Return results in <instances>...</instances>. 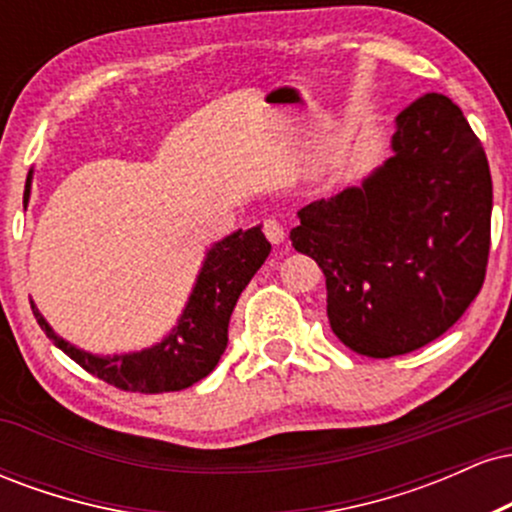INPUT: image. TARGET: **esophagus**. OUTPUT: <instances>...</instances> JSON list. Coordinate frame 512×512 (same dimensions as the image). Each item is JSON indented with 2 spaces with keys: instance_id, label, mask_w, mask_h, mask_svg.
Instances as JSON below:
<instances>
[{
  "instance_id": "1",
  "label": "esophagus",
  "mask_w": 512,
  "mask_h": 512,
  "mask_svg": "<svg viewBox=\"0 0 512 512\" xmlns=\"http://www.w3.org/2000/svg\"><path fill=\"white\" fill-rule=\"evenodd\" d=\"M262 231H264V236H267L269 243H274V245L284 243L286 231H284V226H281V223L276 221V219H264Z\"/></svg>"
}]
</instances>
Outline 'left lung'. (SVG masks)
Wrapping results in <instances>:
<instances>
[{"mask_svg": "<svg viewBox=\"0 0 512 512\" xmlns=\"http://www.w3.org/2000/svg\"><path fill=\"white\" fill-rule=\"evenodd\" d=\"M491 207L489 161L462 110L440 93L404 108L383 166L310 202L291 231L325 274L339 342L390 358L448 332L484 284Z\"/></svg>", "mask_w": 512, "mask_h": 512, "instance_id": "left-lung-1", "label": "left lung"}]
</instances>
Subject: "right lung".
<instances>
[{
    "label": "right lung",
    "mask_w": 512,
    "mask_h": 512,
    "mask_svg": "<svg viewBox=\"0 0 512 512\" xmlns=\"http://www.w3.org/2000/svg\"><path fill=\"white\" fill-rule=\"evenodd\" d=\"M31 180L33 170H28L23 204H28V197H31ZM269 252H272V245L264 238L262 226H252L248 231L238 228L236 233L211 245L178 325L163 342L149 349L132 351V354L96 356L76 349L74 344L64 342L52 332L48 320L40 315L33 301L31 308L40 330L48 334L52 344L108 385L125 392H146V395L185 390L207 378L216 368L221 354L226 351L228 322H231L238 296L267 260Z\"/></svg>",
    "instance_id": "1"
}]
</instances>
